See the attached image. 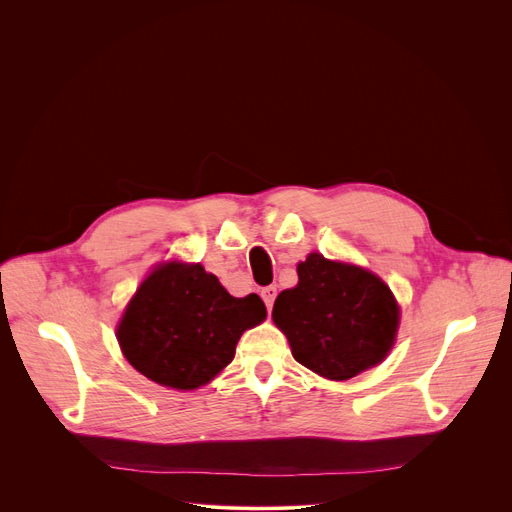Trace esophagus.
I'll list each match as a JSON object with an SVG mask.
<instances>
[{
	"label": "esophagus",
	"instance_id": "34e87169",
	"mask_svg": "<svg viewBox=\"0 0 512 512\" xmlns=\"http://www.w3.org/2000/svg\"><path fill=\"white\" fill-rule=\"evenodd\" d=\"M261 299H263L267 311H270L272 305H274V301H276V286H265V288L261 290Z\"/></svg>",
	"mask_w": 512,
	"mask_h": 512
}]
</instances>
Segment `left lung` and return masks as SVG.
<instances>
[{
	"mask_svg": "<svg viewBox=\"0 0 512 512\" xmlns=\"http://www.w3.org/2000/svg\"><path fill=\"white\" fill-rule=\"evenodd\" d=\"M297 288L282 290L272 317L292 357L328 380H348L378 365L398 328L390 288L367 270L311 253Z\"/></svg>",
	"mask_w": 512,
	"mask_h": 512,
	"instance_id": "8db88e82",
	"label": "left lung"
}]
</instances>
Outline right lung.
I'll list each match as a JSON object with an SVG mask.
<instances>
[{
	"label": "right lung",
	"mask_w": 512,
	"mask_h": 512,
	"mask_svg": "<svg viewBox=\"0 0 512 512\" xmlns=\"http://www.w3.org/2000/svg\"><path fill=\"white\" fill-rule=\"evenodd\" d=\"M263 319L265 305L257 294L236 299L203 265L166 263L132 297L118 342L145 378L193 390L234 359L242 332Z\"/></svg>",
	"instance_id": "1"
}]
</instances>
